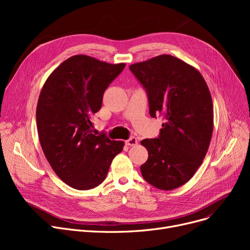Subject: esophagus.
<instances>
[{
  "instance_id": "1",
  "label": "esophagus",
  "mask_w": 250,
  "mask_h": 250,
  "mask_svg": "<svg viewBox=\"0 0 250 250\" xmlns=\"http://www.w3.org/2000/svg\"><path fill=\"white\" fill-rule=\"evenodd\" d=\"M137 144H138V140H137L135 137L129 138L128 140H126V141H125V145L130 146V147H134V146H136Z\"/></svg>"
}]
</instances>
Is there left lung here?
I'll return each instance as SVG.
<instances>
[{"label":"left lung","mask_w":250,"mask_h":250,"mask_svg":"<svg viewBox=\"0 0 250 250\" xmlns=\"http://www.w3.org/2000/svg\"><path fill=\"white\" fill-rule=\"evenodd\" d=\"M146 89L150 115L163 118L158 139L141 142L149 157L141 166L147 182L162 190L187 183L202 165L214 126L212 96L202 74L170 55L129 65Z\"/></svg>","instance_id":"left-lung-1"}]
</instances>
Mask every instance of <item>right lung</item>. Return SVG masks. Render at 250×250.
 I'll use <instances>...</instances> for the list:
<instances>
[{
	"label": "right lung",
	"instance_id": "right-lung-1",
	"mask_svg": "<svg viewBox=\"0 0 250 250\" xmlns=\"http://www.w3.org/2000/svg\"><path fill=\"white\" fill-rule=\"evenodd\" d=\"M125 67V62L73 56L48 76L39 94L36 125L42 151L56 174L75 189L98 187L124 149V141L92 134L91 118Z\"/></svg>",
	"mask_w": 250,
	"mask_h": 250
}]
</instances>
